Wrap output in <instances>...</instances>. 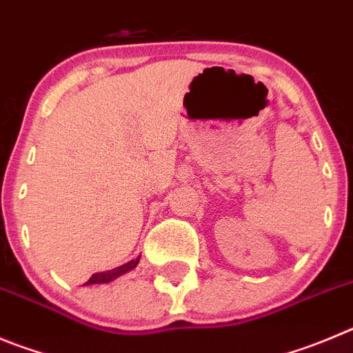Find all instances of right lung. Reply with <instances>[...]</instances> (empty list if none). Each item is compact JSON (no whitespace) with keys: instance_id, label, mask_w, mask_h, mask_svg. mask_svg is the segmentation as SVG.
<instances>
[{"instance_id":"obj_1","label":"right lung","mask_w":353,"mask_h":353,"mask_svg":"<svg viewBox=\"0 0 353 353\" xmlns=\"http://www.w3.org/2000/svg\"><path fill=\"white\" fill-rule=\"evenodd\" d=\"M139 259L141 256H137L136 259H132V261L125 263V265L121 266H117V268L113 270H108V272H99V273H94V275L88 279L87 284L83 285H94V284H110V282H113L114 279H118V276L125 275V273H128L130 270L136 268L137 265H139Z\"/></svg>"}]
</instances>
